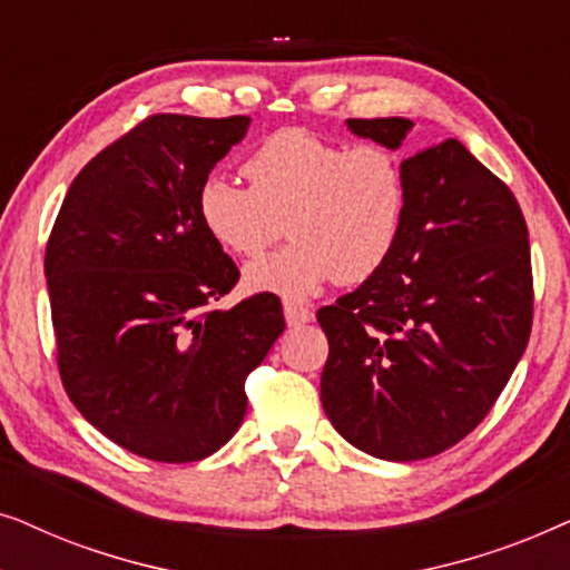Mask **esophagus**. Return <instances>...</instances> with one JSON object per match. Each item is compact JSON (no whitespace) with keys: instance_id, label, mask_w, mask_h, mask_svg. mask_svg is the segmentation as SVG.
<instances>
[{"instance_id":"1","label":"esophagus","mask_w":570,"mask_h":570,"mask_svg":"<svg viewBox=\"0 0 570 570\" xmlns=\"http://www.w3.org/2000/svg\"><path fill=\"white\" fill-rule=\"evenodd\" d=\"M283 311H285L287 326H303L311 322V316H314L306 306H301V303H295V301H285Z\"/></svg>"}]
</instances>
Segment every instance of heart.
Wrapping results in <instances>:
<instances>
[{
	"label": "heart",
	"mask_w": 570,
	"mask_h": 570,
	"mask_svg": "<svg viewBox=\"0 0 570 570\" xmlns=\"http://www.w3.org/2000/svg\"><path fill=\"white\" fill-rule=\"evenodd\" d=\"M240 170L248 189L220 176L199 186L207 236L238 256H259L283 230L293 238L248 264L246 291L306 298L334 277L363 283L400 244L410 191L389 147H345L306 129H279Z\"/></svg>",
	"instance_id": "obj_1"
}]
</instances>
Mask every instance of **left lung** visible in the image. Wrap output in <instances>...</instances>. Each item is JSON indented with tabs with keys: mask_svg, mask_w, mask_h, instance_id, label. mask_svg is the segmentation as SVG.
I'll list each match as a JSON object with an SVG mask.
<instances>
[{
	"mask_svg": "<svg viewBox=\"0 0 570 570\" xmlns=\"http://www.w3.org/2000/svg\"><path fill=\"white\" fill-rule=\"evenodd\" d=\"M400 150L410 119H347ZM394 254L316 318L330 340L322 404L342 439L386 462L441 454L493 407L532 332L519 202L459 139L410 147Z\"/></svg>",
	"mask_w": 570,
	"mask_h": 570,
	"instance_id": "1",
	"label": "left lung"
}]
</instances>
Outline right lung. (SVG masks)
Masks as SVG:
<instances>
[{
    "label": "right lung",
    "mask_w": 570,
    "mask_h": 570,
    "mask_svg": "<svg viewBox=\"0 0 570 570\" xmlns=\"http://www.w3.org/2000/svg\"><path fill=\"white\" fill-rule=\"evenodd\" d=\"M248 124L150 116L77 174L46 246L69 400L153 462H199L225 446L244 423L246 376L285 330L272 295L209 308L238 269L207 236L197 194Z\"/></svg>",
    "instance_id": "obj_1"
}]
</instances>
